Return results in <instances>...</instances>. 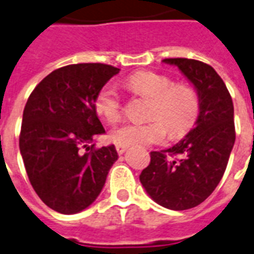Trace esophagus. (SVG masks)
Instances as JSON below:
<instances>
[{"mask_svg":"<svg viewBox=\"0 0 254 254\" xmlns=\"http://www.w3.org/2000/svg\"><path fill=\"white\" fill-rule=\"evenodd\" d=\"M127 146H124V145H116V150H117V152H119V154H120V155H123L124 152L127 151Z\"/></svg>","mask_w":254,"mask_h":254,"instance_id":"34e87169","label":"esophagus"}]
</instances>
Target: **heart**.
Listing matches in <instances>:
<instances>
[{
  "instance_id": "1",
  "label": "heart",
  "mask_w": 254,
  "mask_h": 254,
  "mask_svg": "<svg viewBox=\"0 0 254 254\" xmlns=\"http://www.w3.org/2000/svg\"><path fill=\"white\" fill-rule=\"evenodd\" d=\"M125 87L135 95L151 99L148 106L147 123H127L115 127L109 138L113 143L124 146H141L162 143L168 137V129L174 137L187 133L197 120L199 98L194 88L187 83H174L164 74L155 71H138L125 80ZM94 108L107 123L120 120L123 100L117 87L107 83L100 88Z\"/></svg>"
}]
</instances>
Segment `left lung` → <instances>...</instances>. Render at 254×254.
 I'll return each mask as SVG.
<instances>
[{
  "instance_id": "8db88e82",
  "label": "left lung",
  "mask_w": 254,
  "mask_h": 254,
  "mask_svg": "<svg viewBox=\"0 0 254 254\" xmlns=\"http://www.w3.org/2000/svg\"><path fill=\"white\" fill-rule=\"evenodd\" d=\"M180 69L199 98L195 127L172 147L151 151L139 181L156 203L188 210L205 201L223 177L235 143L234 103L213 67L190 59H166Z\"/></svg>"
}]
</instances>
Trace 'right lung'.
<instances>
[{"label":"right lung","instance_id":"add662e5","mask_svg":"<svg viewBox=\"0 0 254 254\" xmlns=\"http://www.w3.org/2000/svg\"><path fill=\"white\" fill-rule=\"evenodd\" d=\"M120 71L106 64H74L48 74L23 111L19 148L27 176L45 205L61 214L87 209L119 155L95 148L106 133L94 108L100 88Z\"/></svg>","mask_w":254,"mask_h":254}]
</instances>
